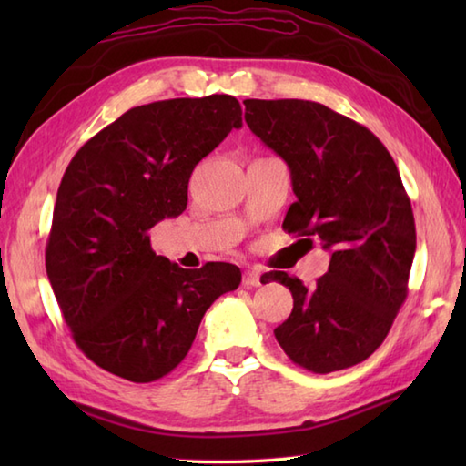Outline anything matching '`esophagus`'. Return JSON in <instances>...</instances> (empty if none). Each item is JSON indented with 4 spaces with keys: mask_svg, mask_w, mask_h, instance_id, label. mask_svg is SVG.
Segmentation results:
<instances>
[{
    "mask_svg": "<svg viewBox=\"0 0 466 466\" xmlns=\"http://www.w3.org/2000/svg\"><path fill=\"white\" fill-rule=\"evenodd\" d=\"M260 282H262V272L254 270V268H250V270H246V272H244L242 284L246 286V289H254V286H260Z\"/></svg>",
    "mask_w": 466,
    "mask_h": 466,
    "instance_id": "34e87169",
    "label": "esophagus"
}]
</instances>
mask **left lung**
<instances>
[{
    "mask_svg": "<svg viewBox=\"0 0 466 466\" xmlns=\"http://www.w3.org/2000/svg\"><path fill=\"white\" fill-rule=\"evenodd\" d=\"M244 120L289 164L296 202L289 234L320 240L329 272L312 289L286 272L294 309L276 340L302 369L329 374L379 349L409 294L417 250L410 198L392 156L369 127L309 100H244Z\"/></svg>",
    "mask_w": 466,
    "mask_h": 466,
    "instance_id": "obj_1",
    "label": "left lung"
}]
</instances>
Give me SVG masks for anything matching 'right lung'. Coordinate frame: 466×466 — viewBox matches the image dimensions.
Listing matches in <instances>:
<instances>
[{
	"label": "right lung",
	"mask_w": 466,
	"mask_h": 466,
	"mask_svg": "<svg viewBox=\"0 0 466 466\" xmlns=\"http://www.w3.org/2000/svg\"><path fill=\"white\" fill-rule=\"evenodd\" d=\"M240 126V102L226 94L152 102L106 126L66 167L46 270L74 342L100 369L162 379L212 302L238 289V266L180 268L156 256L150 230L186 210L196 164Z\"/></svg>",
	"instance_id": "right-lung-1"
}]
</instances>
